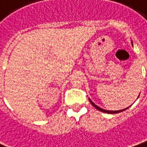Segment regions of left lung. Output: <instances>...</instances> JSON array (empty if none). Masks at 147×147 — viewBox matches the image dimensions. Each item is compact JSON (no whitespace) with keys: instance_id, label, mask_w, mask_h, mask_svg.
<instances>
[{"instance_id":"obj_1","label":"left lung","mask_w":147,"mask_h":147,"mask_svg":"<svg viewBox=\"0 0 147 147\" xmlns=\"http://www.w3.org/2000/svg\"><path fill=\"white\" fill-rule=\"evenodd\" d=\"M132 45H133V42H132ZM89 101L91 102V104L93 105V107H95L96 109H98V110H100V111L103 112V113H121V112L122 111H125V109H127L129 107L125 108V109H121V110H116V111H112V110H105V109H101L100 107H99V106H97L96 105H95L94 103L92 102V100H91L90 99H89Z\"/></svg>"}]
</instances>
